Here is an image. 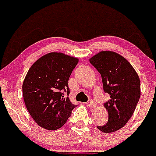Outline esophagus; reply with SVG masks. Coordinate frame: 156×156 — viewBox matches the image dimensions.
<instances>
[{
  "mask_svg": "<svg viewBox=\"0 0 156 156\" xmlns=\"http://www.w3.org/2000/svg\"><path fill=\"white\" fill-rule=\"evenodd\" d=\"M88 105L90 107H94L95 106V102L93 100H90V101H89L88 103Z\"/></svg>",
  "mask_w": 156,
  "mask_h": 156,
  "instance_id": "obj_1",
  "label": "esophagus"
}]
</instances>
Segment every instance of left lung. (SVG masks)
<instances>
[{"mask_svg": "<svg viewBox=\"0 0 156 156\" xmlns=\"http://www.w3.org/2000/svg\"><path fill=\"white\" fill-rule=\"evenodd\" d=\"M90 62L101 75L104 91L110 96L104 104L108 121L98 129L106 133L119 130L130 119L139 101V77L130 63L116 52L102 51Z\"/></svg>", "mask_w": 156, "mask_h": 156, "instance_id": "8db88e82", "label": "left lung"}]
</instances>
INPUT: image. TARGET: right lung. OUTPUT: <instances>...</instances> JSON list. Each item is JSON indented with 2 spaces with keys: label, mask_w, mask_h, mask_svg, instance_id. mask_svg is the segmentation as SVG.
Wrapping results in <instances>:
<instances>
[{
  "label": "right lung",
  "mask_w": 156,
  "mask_h": 156,
  "mask_svg": "<svg viewBox=\"0 0 156 156\" xmlns=\"http://www.w3.org/2000/svg\"><path fill=\"white\" fill-rule=\"evenodd\" d=\"M78 62L76 58L51 52L37 60L26 75L22 87L26 107L44 129L61 128L76 106L68 97V81Z\"/></svg>",
  "instance_id": "add662e5"
}]
</instances>
